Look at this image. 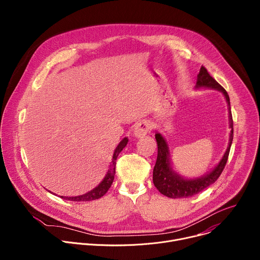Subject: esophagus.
Here are the masks:
<instances>
[{
	"label": "esophagus",
	"instance_id": "34e87169",
	"mask_svg": "<svg viewBox=\"0 0 260 260\" xmlns=\"http://www.w3.org/2000/svg\"><path fill=\"white\" fill-rule=\"evenodd\" d=\"M150 129H151V125L149 124V122H147L146 120H142L136 124L134 129V136L137 138H141L149 133Z\"/></svg>",
	"mask_w": 260,
	"mask_h": 260
}]
</instances>
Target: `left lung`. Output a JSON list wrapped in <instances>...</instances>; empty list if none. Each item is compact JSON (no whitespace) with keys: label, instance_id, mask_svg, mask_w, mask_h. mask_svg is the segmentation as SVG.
<instances>
[{"label":"left lung","instance_id":"left-lung-1","mask_svg":"<svg viewBox=\"0 0 260 260\" xmlns=\"http://www.w3.org/2000/svg\"><path fill=\"white\" fill-rule=\"evenodd\" d=\"M196 88H211L215 90H219L220 92L223 93L228 107H229V118H230V127L232 128L231 135H230V142L228 149L220 159L219 164L210 172L207 174L193 178V179H186L176 173L172 166L170 160V151H169V146L165 140V138L161 136V134L156 133L155 139L157 142V159L153 169V183L154 186L158 189V191L171 199H183V198H188L192 197L194 194H198L199 192L203 191L210 185L215 183V181L219 178L222 171H223L230 150L231 146L233 143L234 138V121L232 116V111H231V102L230 96L226 92V90L222 87L210 74L208 73L207 69L205 67H202L200 70V73L198 74V79Z\"/></svg>","mask_w":260,"mask_h":260}]
</instances>
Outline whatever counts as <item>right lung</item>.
I'll return each mask as SVG.
<instances>
[{
    "instance_id": "1",
    "label": "right lung",
    "mask_w": 260,
    "mask_h": 260,
    "mask_svg": "<svg viewBox=\"0 0 260 260\" xmlns=\"http://www.w3.org/2000/svg\"><path fill=\"white\" fill-rule=\"evenodd\" d=\"M128 139L127 138H123L122 141L118 144V146L116 147V149L114 150V154L112 157V162L110 165V169L108 170L105 178L103 179V181L98 185L95 188H93L92 190L82 194V196H77V197H60L63 200H68V201H73V202H89V201H93V200H98L100 198H102L111 187V185L113 183L114 180V176H115V166H116V159L117 156L119 155V153L122 151L123 148L127 145Z\"/></svg>"
}]
</instances>
